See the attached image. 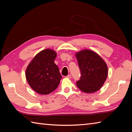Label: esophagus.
<instances>
[{"label":"esophagus","instance_id":"esophagus-1","mask_svg":"<svg viewBox=\"0 0 132 132\" xmlns=\"http://www.w3.org/2000/svg\"><path fill=\"white\" fill-rule=\"evenodd\" d=\"M66 78H69V79H71V75H70V74H69V75H68L67 76H66Z\"/></svg>","mask_w":132,"mask_h":132}]
</instances>
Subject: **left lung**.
<instances>
[{
	"instance_id": "8db88e82",
	"label": "left lung",
	"mask_w": 132,
	"mask_h": 132,
	"mask_svg": "<svg viewBox=\"0 0 132 132\" xmlns=\"http://www.w3.org/2000/svg\"><path fill=\"white\" fill-rule=\"evenodd\" d=\"M80 78L76 82L80 89L87 93L100 89L108 75V68L105 61L93 51L83 50L76 54Z\"/></svg>"
}]
</instances>
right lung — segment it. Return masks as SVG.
Listing matches in <instances>:
<instances>
[{
	"label": "right lung",
	"instance_id": "add662e5",
	"mask_svg": "<svg viewBox=\"0 0 132 132\" xmlns=\"http://www.w3.org/2000/svg\"><path fill=\"white\" fill-rule=\"evenodd\" d=\"M57 54L52 50H44L36 55L26 70L30 86L40 94H48L59 86L62 76L54 63Z\"/></svg>",
	"mask_w": 132,
	"mask_h": 132
}]
</instances>
